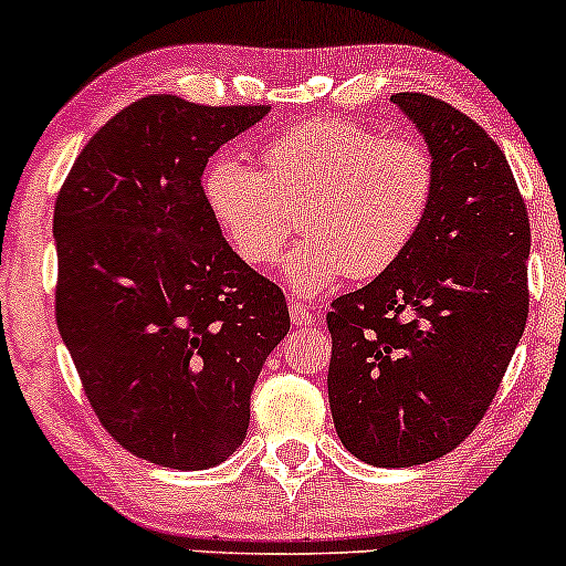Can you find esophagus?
Returning <instances> with one entry per match:
<instances>
[{
	"instance_id": "esophagus-1",
	"label": "esophagus",
	"mask_w": 566,
	"mask_h": 566,
	"mask_svg": "<svg viewBox=\"0 0 566 566\" xmlns=\"http://www.w3.org/2000/svg\"><path fill=\"white\" fill-rule=\"evenodd\" d=\"M290 319H292V324H295V327H305V324H314L316 319H319V316H316L311 308H305V305H301V303H292L290 305Z\"/></svg>"
}]
</instances>
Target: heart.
I'll return each mask as SVG.
<instances>
[{"instance_id": "b5f03b06", "label": "heart", "mask_w": 566, "mask_h": 566, "mask_svg": "<svg viewBox=\"0 0 566 566\" xmlns=\"http://www.w3.org/2000/svg\"><path fill=\"white\" fill-rule=\"evenodd\" d=\"M263 159L265 172L218 157L201 193L233 255L255 269L276 263L301 210L308 239L284 258V279L303 297L324 295L348 274H386L423 229L437 193V161L423 143L337 116L287 129Z\"/></svg>"}]
</instances>
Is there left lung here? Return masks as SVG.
Instances as JSON below:
<instances>
[{
	"label": "left lung",
	"mask_w": 566,
	"mask_h": 566,
	"mask_svg": "<svg viewBox=\"0 0 566 566\" xmlns=\"http://www.w3.org/2000/svg\"><path fill=\"white\" fill-rule=\"evenodd\" d=\"M391 101L437 161V193L405 255L333 303L327 394L350 454L407 469L454 450L495 399L527 324L530 218L471 116L423 93Z\"/></svg>",
	"instance_id": "left-lung-1"
}]
</instances>
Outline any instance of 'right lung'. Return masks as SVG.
<instances>
[{
	"instance_id": "obj_1",
	"label": "right lung",
	"mask_w": 566,
	"mask_h": 566,
	"mask_svg": "<svg viewBox=\"0 0 566 566\" xmlns=\"http://www.w3.org/2000/svg\"><path fill=\"white\" fill-rule=\"evenodd\" d=\"M269 112L140 97L57 193V329L103 428L165 469L237 452L258 375L290 333L282 290L233 255L201 193L207 159Z\"/></svg>"
}]
</instances>
